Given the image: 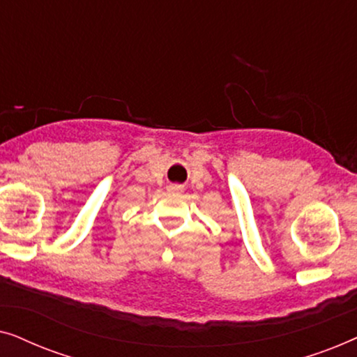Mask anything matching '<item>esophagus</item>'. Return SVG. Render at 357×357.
I'll use <instances>...</instances> for the list:
<instances>
[{
    "label": "esophagus",
    "instance_id": "1",
    "mask_svg": "<svg viewBox=\"0 0 357 357\" xmlns=\"http://www.w3.org/2000/svg\"><path fill=\"white\" fill-rule=\"evenodd\" d=\"M169 190H170V192H180V190H182V187H180V185H170Z\"/></svg>",
    "mask_w": 357,
    "mask_h": 357
}]
</instances>
